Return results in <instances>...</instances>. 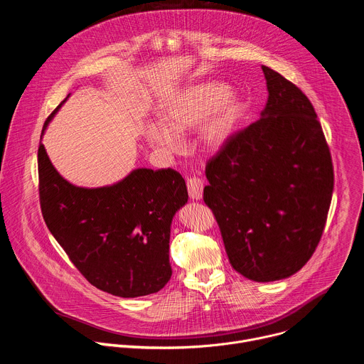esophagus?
<instances>
[{
	"instance_id": "1",
	"label": "esophagus",
	"mask_w": 364,
	"mask_h": 364,
	"mask_svg": "<svg viewBox=\"0 0 364 364\" xmlns=\"http://www.w3.org/2000/svg\"><path fill=\"white\" fill-rule=\"evenodd\" d=\"M187 188L188 194L193 200H201L203 198V181L197 177H191L187 180Z\"/></svg>"
}]
</instances>
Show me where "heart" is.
Returning a JSON list of instances; mask_svg holds the SVG:
<instances>
[{
	"label": "heart",
	"instance_id": "1",
	"mask_svg": "<svg viewBox=\"0 0 364 364\" xmlns=\"http://www.w3.org/2000/svg\"><path fill=\"white\" fill-rule=\"evenodd\" d=\"M242 112L240 95L220 82L188 85L167 96L160 108L164 122L145 127V139L166 154L183 149L180 134L193 129L200 145L209 152L222 149L230 139Z\"/></svg>",
	"mask_w": 364,
	"mask_h": 364
}]
</instances>
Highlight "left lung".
I'll use <instances>...</instances> for the list:
<instances>
[{
  "mask_svg": "<svg viewBox=\"0 0 364 364\" xmlns=\"http://www.w3.org/2000/svg\"><path fill=\"white\" fill-rule=\"evenodd\" d=\"M261 118L209 160L204 203L213 210L235 271L256 282L285 279L313 256L328 215L334 173L308 97L262 66Z\"/></svg>",
  "mask_w": 364,
  "mask_h": 364,
  "instance_id": "left-lung-1",
  "label": "left lung"
}]
</instances>
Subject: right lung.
I'll return each mask as SVG.
<instances>
[{"mask_svg": "<svg viewBox=\"0 0 364 364\" xmlns=\"http://www.w3.org/2000/svg\"><path fill=\"white\" fill-rule=\"evenodd\" d=\"M68 97L44 122L41 139ZM38 180L50 233L93 287L122 298L166 287L171 222L188 200L177 171L135 168L111 186L79 187L60 176L40 141Z\"/></svg>", "mask_w": 364, "mask_h": 364, "instance_id": "add662e5", "label": "right lung"}]
</instances>
